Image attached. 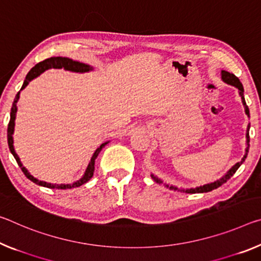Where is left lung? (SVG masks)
<instances>
[{"instance_id": "left-lung-1", "label": "left lung", "mask_w": 261, "mask_h": 261, "mask_svg": "<svg viewBox=\"0 0 261 261\" xmlns=\"http://www.w3.org/2000/svg\"><path fill=\"white\" fill-rule=\"evenodd\" d=\"M222 79H223V81L224 82H226V84H229V85H231V86H234V87H237V88L239 89V95H241L242 96V100H243V105L245 106V113H246V115L247 116H250V110H249V108H247V106H246V102H245V98H244V88H243V85H242V82L239 81V79L234 75V74H232V73H229V72H226V71H222ZM249 130H250V124H249V126H247V134H246V143H247V147H246V153H245V155L243 156V159H242V161H239V163H237L234 165V166L230 169L229 172L226 173V174L222 177V179H220V180H217V181H215V182H213V184H208V185H204V186H201V187H196V188H190V189H181L180 192H184V193H187V194H196V193H208V192H212L213 189H216V188H218V187H221V186L223 185V184H225L227 180L230 179L231 176H232L234 173H236V171H237V169L239 168V166H241V165L244 163V161H245V159H246V155H247V152H249V146H250V136H249ZM152 179L155 181V182H158V184H161L163 182V181H161L160 179H158V177H155L154 175H152ZM166 187H168V185H166ZM171 189H174V190H176L177 188H175V187H173V186H171V187H169Z\"/></svg>"}]
</instances>
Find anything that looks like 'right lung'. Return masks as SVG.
Listing matches in <instances>:
<instances>
[{
  "label": "right lung",
  "mask_w": 261,
  "mask_h": 261,
  "mask_svg": "<svg viewBox=\"0 0 261 261\" xmlns=\"http://www.w3.org/2000/svg\"><path fill=\"white\" fill-rule=\"evenodd\" d=\"M48 68H65L67 69V71H72V72H80V73H84V72H88L92 69V67H89L88 65L86 64H82V63H79V61H73L72 59H69V58H63V57H52V58H48V59H45L43 61H40V63L37 64L35 67L31 68V71L28 73V75L25 77V80H24V84L22 86V88L20 90L25 88L28 86L29 82L31 80H34L35 77H37L39 75V74L43 73L44 71H46ZM20 90L19 92L16 94V97L14 100V103H12V107H11V111H10V121L9 124H8V134H7V138H8V146L10 148V152L12 153V155H14V158L17 161L18 166L22 169V172L24 173V175H25L29 180H31L32 182H35L36 185H39V186H43V187H46V188H51V189H71V188H75V187H80L86 182H88V181L92 179V176L94 174V165H95V159H96V156L98 155V153L101 152L102 147L106 145L107 143L102 144L100 147L96 148V151L94 152V154L92 156V159H90V163L88 165V167L86 169V173L82 179H80L76 182L71 184V185H52V184H47V182H44V181H39L37 180L36 177L32 176L30 173L27 171V168L23 166L22 163H20V160L18 158V155L16 154V152L14 150V146H12V132H14V125H15V116H16V103H17L18 98H19V94H20Z\"/></svg>",
  "instance_id": "1"
}]
</instances>
